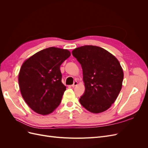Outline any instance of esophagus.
Wrapping results in <instances>:
<instances>
[{
  "label": "esophagus",
  "mask_w": 148,
  "mask_h": 148,
  "mask_svg": "<svg viewBox=\"0 0 148 148\" xmlns=\"http://www.w3.org/2000/svg\"><path fill=\"white\" fill-rule=\"evenodd\" d=\"M77 84H78V82H75L73 83V84L72 85H71V86H72V87H75V86H77Z\"/></svg>",
  "instance_id": "1"
}]
</instances>
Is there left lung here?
<instances>
[{
    "label": "left lung",
    "instance_id": "obj_1",
    "mask_svg": "<svg viewBox=\"0 0 148 148\" xmlns=\"http://www.w3.org/2000/svg\"><path fill=\"white\" fill-rule=\"evenodd\" d=\"M72 55L81 64L85 91L79 102L92 113L108 109L122 89L123 72L119 60L100 47L84 46Z\"/></svg>",
    "mask_w": 148,
    "mask_h": 148
}]
</instances>
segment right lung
<instances>
[{"instance_id":"obj_1","label":"right lung","mask_w":148,"mask_h":148,"mask_svg":"<svg viewBox=\"0 0 148 148\" xmlns=\"http://www.w3.org/2000/svg\"><path fill=\"white\" fill-rule=\"evenodd\" d=\"M71 56L66 49L49 47L36 53L22 65L18 83L22 97L36 112L47 115L61 102L66 86L60 66Z\"/></svg>"}]
</instances>
